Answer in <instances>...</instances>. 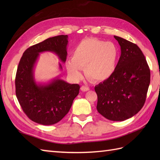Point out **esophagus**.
<instances>
[{"instance_id": "1", "label": "esophagus", "mask_w": 160, "mask_h": 160, "mask_svg": "<svg viewBox=\"0 0 160 160\" xmlns=\"http://www.w3.org/2000/svg\"><path fill=\"white\" fill-rule=\"evenodd\" d=\"M80 89H81V91H84V92H85V91H89V88L88 87H85V86H82L81 87V88H80Z\"/></svg>"}]
</instances>
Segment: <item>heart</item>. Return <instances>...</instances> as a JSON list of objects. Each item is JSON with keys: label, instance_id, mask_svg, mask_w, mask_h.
Here are the masks:
<instances>
[{"label": "heart", "instance_id": "1", "mask_svg": "<svg viewBox=\"0 0 160 160\" xmlns=\"http://www.w3.org/2000/svg\"><path fill=\"white\" fill-rule=\"evenodd\" d=\"M119 59V49L112 42L96 38L83 39L74 49L71 59L67 62L68 74L74 80L84 75L93 82H103L115 72Z\"/></svg>", "mask_w": 160, "mask_h": 160}]
</instances>
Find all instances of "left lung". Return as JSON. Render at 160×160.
<instances>
[{
	"label": "left lung",
	"mask_w": 160,
	"mask_h": 160,
	"mask_svg": "<svg viewBox=\"0 0 160 160\" xmlns=\"http://www.w3.org/2000/svg\"><path fill=\"white\" fill-rule=\"evenodd\" d=\"M121 49L117 69L111 78L95 87L97 110L112 121L134 116L144 106L151 72L143 53L135 44L114 36Z\"/></svg>",
	"instance_id": "8db88e82"
}]
</instances>
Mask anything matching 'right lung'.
Returning a JSON list of instances; mask_svg holds the SVG:
<instances>
[{
	"label": "right lung",
	"mask_w": 160,
	"mask_h": 160,
	"mask_svg": "<svg viewBox=\"0 0 160 160\" xmlns=\"http://www.w3.org/2000/svg\"><path fill=\"white\" fill-rule=\"evenodd\" d=\"M68 42L67 35L47 38L27 49L19 62L15 80L17 99L28 117L38 124L52 125L60 121L79 93L78 84H69L59 77L48 82L35 79L34 69L40 53L52 52L64 63ZM58 64L62 70L61 64Z\"/></svg>",
	"instance_id": "right-lung-1"
}]
</instances>
